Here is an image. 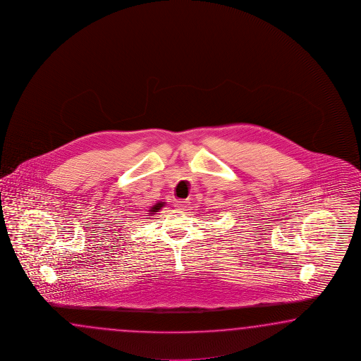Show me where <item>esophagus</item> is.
<instances>
[{"instance_id":"34e87169","label":"esophagus","mask_w":361,"mask_h":361,"mask_svg":"<svg viewBox=\"0 0 361 361\" xmlns=\"http://www.w3.org/2000/svg\"><path fill=\"white\" fill-rule=\"evenodd\" d=\"M188 207V202H185V200H182V202H176V208L178 211H185V208Z\"/></svg>"}]
</instances>
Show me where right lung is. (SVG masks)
<instances>
[{"label": "right lung", "instance_id": "add662e5", "mask_svg": "<svg viewBox=\"0 0 361 361\" xmlns=\"http://www.w3.org/2000/svg\"><path fill=\"white\" fill-rule=\"evenodd\" d=\"M164 205H165L164 202H159V203L156 204V205H153V207L149 209V212H150V214H154V213L158 212Z\"/></svg>", "mask_w": 361, "mask_h": 361}]
</instances>
